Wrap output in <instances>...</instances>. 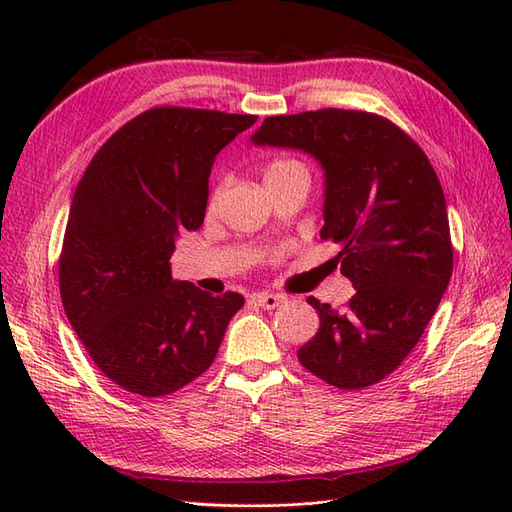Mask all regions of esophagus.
Segmentation results:
<instances>
[{
    "label": "esophagus",
    "mask_w": 512,
    "mask_h": 512,
    "mask_svg": "<svg viewBox=\"0 0 512 512\" xmlns=\"http://www.w3.org/2000/svg\"><path fill=\"white\" fill-rule=\"evenodd\" d=\"M250 303L256 307H262V309H275L284 303V297H280V294H271V292H258V294H252Z\"/></svg>",
    "instance_id": "esophagus-1"
}]
</instances>
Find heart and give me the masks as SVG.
Segmentation results:
<instances>
[{
	"instance_id": "b5f03b06",
	"label": "heart",
	"mask_w": 512,
	"mask_h": 512,
	"mask_svg": "<svg viewBox=\"0 0 512 512\" xmlns=\"http://www.w3.org/2000/svg\"><path fill=\"white\" fill-rule=\"evenodd\" d=\"M294 166H301V164H299V162H292V160H277V162H273V164L265 170V175L277 173V170H288V168H294ZM213 203H215V196H213Z\"/></svg>"
}]
</instances>
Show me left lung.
<instances>
[{
	"label": "left lung",
	"mask_w": 512,
	"mask_h": 512,
	"mask_svg": "<svg viewBox=\"0 0 512 512\" xmlns=\"http://www.w3.org/2000/svg\"><path fill=\"white\" fill-rule=\"evenodd\" d=\"M254 145L301 149L324 170L320 237L354 286L346 309L309 297L320 329L301 365L344 391L384 380L418 344L453 275L446 200L425 151L374 113L322 108L267 117Z\"/></svg>",
	"instance_id": "left-lung-1"
}]
</instances>
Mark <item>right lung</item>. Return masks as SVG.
Returning <instances> with one entry per match:
<instances>
[{
	"mask_svg": "<svg viewBox=\"0 0 512 512\" xmlns=\"http://www.w3.org/2000/svg\"><path fill=\"white\" fill-rule=\"evenodd\" d=\"M256 115L149 108L98 149L76 185L59 256L66 316L121 389L170 395L211 367L239 292L175 282L179 232L205 220L215 156Z\"/></svg>",
	"mask_w": 512,
	"mask_h": 512,
	"instance_id": "1",
	"label": "right lung"
}]
</instances>
